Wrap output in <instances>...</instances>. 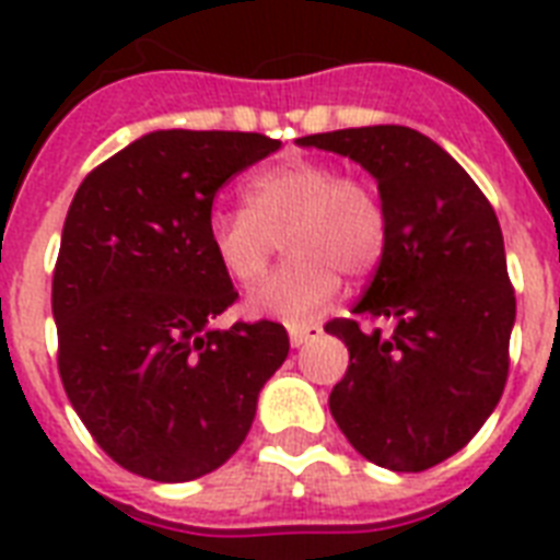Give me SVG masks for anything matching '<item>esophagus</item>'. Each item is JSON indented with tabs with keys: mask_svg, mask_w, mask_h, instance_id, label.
<instances>
[{
	"mask_svg": "<svg viewBox=\"0 0 560 560\" xmlns=\"http://www.w3.org/2000/svg\"><path fill=\"white\" fill-rule=\"evenodd\" d=\"M288 334H290V342H293V346H302V342L319 337V334H323V328H319V325H288Z\"/></svg>",
	"mask_w": 560,
	"mask_h": 560,
	"instance_id": "obj_1",
	"label": "esophagus"
}]
</instances>
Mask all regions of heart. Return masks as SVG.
I'll return each instance as SVG.
<instances>
[{
  "label": "heart",
  "instance_id": "b5f03b06",
  "mask_svg": "<svg viewBox=\"0 0 560 560\" xmlns=\"http://www.w3.org/2000/svg\"><path fill=\"white\" fill-rule=\"evenodd\" d=\"M279 237L290 261L246 299V307L296 325L331 305L340 272L363 279L377 270L389 220L366 179L342 177L331 162L296 156L255 174L244 188V209H218L209 218L214 261L244 288L267 272Z\"/></svg>",
  "mask_w": 560,
  "mask_h": 560
}]
</instances>
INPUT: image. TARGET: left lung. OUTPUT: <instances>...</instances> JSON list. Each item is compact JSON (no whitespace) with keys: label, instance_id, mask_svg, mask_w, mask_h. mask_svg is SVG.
<instances>
[{"label":"left lung","instance_id":"left-lung-1","mask_svg":"<svg viewBox=\"0 0 560 560\" xmlns=\"http://www.w3.org/2000/svg\"><path fill=\"white\" fill-rule=\"evenodd\" d=\"M377 179L389 241L351 314L331 319L349 369L328 407L363 459L398 474L444 462L477 435L509 377L514 290L500 220L468 171L412 127L374 125L296 139Z\"/></svg>","mask_w":560,"mask_h":560}]
</instances>
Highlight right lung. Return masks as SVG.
<instances>
[{"mask_svg": "<svg viewBox=\"0 0 560 560\" xmlns=\"http://www.w3.org/2000/svg\"><path fill=\"white\" fill-rule=\"evenodd\" d=\"M279 148L261 133L153 130L74 194L51 281L57 369L92 439L130 474L218 470L288 358L279 323L211 328L237 299L211 253V202Z\"/></svg>", "mask_w": 560, "mask_h": 560, "instance_id": "right-lung-1", "label": "right lung"}]
</instances>
